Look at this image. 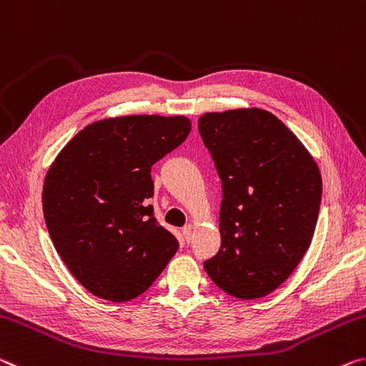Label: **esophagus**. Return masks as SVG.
Masks as SVG:
<instances>
[{"label":"esophagus","instance_id":"34e87169","mask_svg":"<svg viewBox=\"0 0 366 366\" xmlns=\"http://www.w3.org/2000/svg\"><path fill=\"white\" fill-rule=\"evenodd\" d=\"M183 238L187 239V242L189 243V239H191V237H193V227L191 225H187V227H183Z\"/></svg>","mask_w":366,"mask_h":366}]
</instances>
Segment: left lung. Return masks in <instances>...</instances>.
<instances>
[{"label":"left lung","mask_w":366,"mask_h":366,"mask_svg":"<svg viewBox=\"0 0 366 366\" xmlns=\"http://www.w3.org/2000/svg\"><path fill=\"white\" fill-rule=\"evenodd\" d=\"M202 142L222 179L212 282L242 300L266 297L298 266L318 222L322 182L300 139L261 109L204 113Z\"/></svg>","instance_id":"left-lung-1"}]
</instances>
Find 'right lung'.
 Wrapping results in <instances>:
<instances>
[{
	"mask_svg": "<svg viewBox=\"0 0 366 366\" xmlns=\"http://www.w3.org/2000/svg\"><path fill=\"white\" fill-rule=\"evenodd\" d=\"M187 117L128 115L87 124L46 172L41 202L64 264L92 295L128 302L152 285L178 242L154 217L151 167L187 139Z\"/></svg>",
	"mask_w": 366,
	"mask_h": 366,
	"instance_id": "add662e5",
	"label": "right lung"
}]
</instances>
